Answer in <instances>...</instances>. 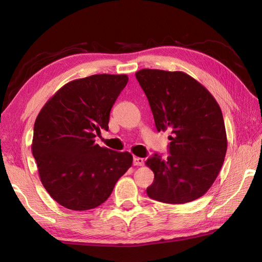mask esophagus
Here are the masks:
<instances>
[{
    "mask_svg": "<svg viewBox=\"0 0 262 262\" xmlns=\"http://www.w3.org/2000/svg\"><path fill=\"white\" fill-rule=\"evenodd\" d=\"M133 163H134V165H136V166H142V165H144V159L135 157L134 160H133Z\"/></svg>",
    "mask_w": 262,
    "mask_h": 262,
    "instance_id": "34e87169",
    "label": "esophagus"
}]
</instances>
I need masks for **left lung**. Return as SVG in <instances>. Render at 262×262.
Wrapping results in <instances>:
<instances>
[{"label":"left lung","instance_id":"1","mask_svg":"<svg viewBox=\"0 0 262 262\" xmlns=\"http://www.w3.org/2000/svg\"><path fill=\"white\" fill-rule=\"evenodd\" d=\"M158 132L170 130L169 153L145 164L154 172L149 198L185 204L208 191L223 165L227 138L223 115L210 92L183 72L144 69L135 73Z\"/></svg>","mask_w":262,"mask_h":262}]
</instances>
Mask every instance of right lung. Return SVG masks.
<instances>
[{
  "instance_id": "right-lung-1",
  "label": "right lung",
  "mask_w": 262,
  "mask_h": 262,
  "mask_svg": "<svg viewBox=\"0 0 262 262\" xmlns=\"http://www.w3.org/2000/svg\"><path fill=\"white\" fill-rule=\"evenodd\" d=\"M128 82L126 74H96L66 83L38 114L31 151L42 186L72 210L96 208L109 198L133 163L128 152L100 147L110 110Z\"/></svg>"
}]
</instances>
